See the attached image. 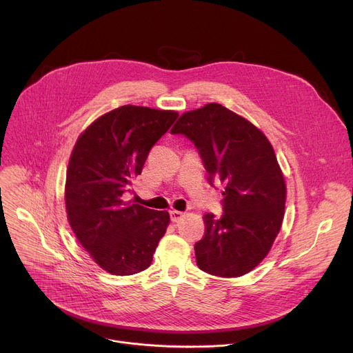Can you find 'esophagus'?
<instances>
[{
    "mask_svg": "<svg viewBox=\"0 0 353 353\" xmlns=\"http://www.w3.org/2000/svg\"><path fill=\"white\" fill-rule=\"evenodd\" d=\"M183 217H184L183 212H179V210H172L170 212V219H172L173 223H177V221H180Z\"/></svg>",
    "mask_w": 353,
    "mask_h": 353,
    "instance_id": "esophagus-1",
    "label": "esophagus"
}]
</instances>
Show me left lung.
I'll return each mask as SVG.
<instances>
[{
    "label": "left lung",
    "instance_id": "8db88e82",
    "mask_svg": "<svg viewBox=\"0 0 353 353\" xmlns=\"http://www.w3.org/2000/svg\"><path fill=\"white\" fill-rule=\"evenodd\" d=\"M170 133L188 137L209 183L225 188L223 214L205 216L206 233L194 245L197 266L220 277L246 274L269 253L285 213V179L272 144L252 123L217 103L184 113Z\"/></svg>",
    "mask_w": 353,
    "mask_h": 353
}]
</instances>
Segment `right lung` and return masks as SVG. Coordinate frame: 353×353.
Wrapping results in <instances>:
<instances>
[{
	"label": "right lung",
	"instance_id": "add662e5",
	"mask_svg": "<svg viewBox=\"0 0 353 353\" xmlns=\"http://www.w3.org/2000/svg\"><path fill=\"white\" fill-rule=\"evenodd\" d=\"M177 117L176 111L121 105L97 119L74 145L65 180L67 217L81 246L111 274L150 266L169 226V213L124 201L123 194L132 193L148 152Z\"/></svg>",
	"mask_w": 353,
	"mask_h": 353
}]
</instances>
